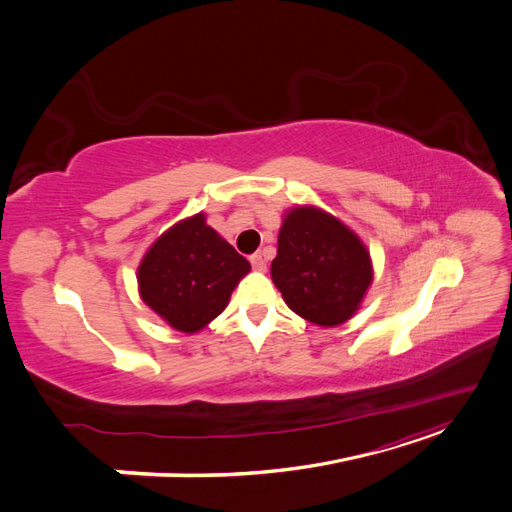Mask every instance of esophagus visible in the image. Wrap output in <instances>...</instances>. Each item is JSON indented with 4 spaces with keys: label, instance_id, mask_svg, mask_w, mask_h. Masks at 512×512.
I'll return each mask as SVG.
<instances>
[{
    "label": "esophagus",
    "instance_id": "34e87169",
    "mask_svg": "<svg viewBox=\"0 0 512 512\" xmlns=\"http://www.w3.org/2000/svg\"><path fill=\"white\" fill-rule=\"evenodd\" d=\"M250 262H252V267L256 271H267V260H265V256H262V254L250 256Z\"/></svg>",
    "mask_w": 512,
    "mask_h": 512
}]
</instances>
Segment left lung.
Returning <instances> with one entry per match:
<instances>
[{"instance_id": "1", "label": "left lung", "mask_w": 512, "mask_h": 512, "mask_svg": "<svg viewBox=\"0 0 512 512\" xmlns=\"http://www.w3.org/2000/svg\"><path fill=\"white\" fill-rule=\"evenodd\" d=\"M271 277L294 314L337 327L359 309L374 269L367 247L346 224L316 207H294L277 237Z\"/></svg>"}]
</instances>
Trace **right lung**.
Returning <instances> with one entry per match:
<instances>
[{
  "mask_svg": "<svg viewBox=\"0 0 512 512\" xmlns=\"http://www.w3.org/2000/svg\"><path fill=\"white\" fill-rule=\"evenodd\" d=\"M250 269V262L207 226L205 215L196 213L149 247L138 265V290L170 327L196 333L224 312Z\"/></svg>",
  "mask_w": 512,
  "mask_h": 512,
  "instance_id": "obj_1",
  "label": "right lung"
}]
</instances>
